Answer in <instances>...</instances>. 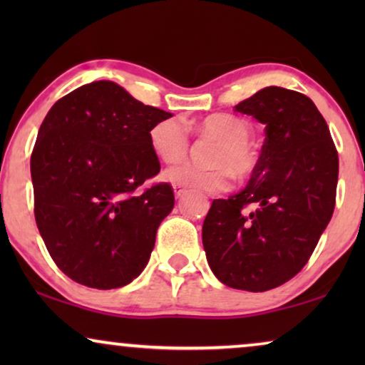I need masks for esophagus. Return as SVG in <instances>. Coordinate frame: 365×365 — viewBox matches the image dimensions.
<instances>
[{
    "label": "esophagus",
    "mask_w": 365,
    "mask_h": 365,
    "mask_svg": "<svg viewBox=\"0 0 365 365\" xmlns=\"http://www.w3.org/2000/svg\"><path fill=\"white\" fill-rule=\"evenodd\" d=\"M173 189H174V194H176V197H182L184 194H186V189L181 187V186H178V184H174Z\"/></svg>",
    "instance_id": "34e87169"
}]
</instances>
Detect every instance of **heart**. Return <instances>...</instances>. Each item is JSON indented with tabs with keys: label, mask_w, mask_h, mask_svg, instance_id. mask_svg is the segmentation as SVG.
<instances>
[{
	"label": "heart",
	"mask_w": 365,
	"mask_h": 365,
	"mask_svg": "<svg viewBox=\"0 0 365 365\" xmlns=\"http://www.w3.org/2000/svg\"><path fill=\"white\" fill-rule=\"evenodd\" d=\"M196 131L201 136L219 141L211 156V161L216 164L209 168L192 163L178 164L166 171L168 181L199 191L219 192L231 187L234 171L239 176L252 173L256 166V158L249 144L252 129L244 119L232 114H209L196 124ZM149 146L161 161L168 164L179 163L189 151L186 128L178 118L163 119L149 131Z\"/></svg>",
	"instance_id": "b5f03b06"
}]
</instances>
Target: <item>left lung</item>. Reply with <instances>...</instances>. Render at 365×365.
<instances>
[{"label":"left lung","mask_w":365,"mask_h":365,"mask_svg":"<svg viewBox=\"0 0 365 365\" xmlns=\"http://www.w3.org/2000/svg\"><path fill=\"white\" fill-rule=\"evenodd\" d=\"M264 124L247 186L214 199L202 224L207 264L219 281L264 292L292 279L311 257L336 206L339 158L311 99L269 86L236 106Z\"/></svg>","instance_id":"obj_1"}]
</instances>
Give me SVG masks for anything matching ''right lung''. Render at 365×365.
<instances>
[{"label":"right lung","instance_id":"obj_1","mask_svg":"<svg viewBox=\"0 0 365 365\" xmlns=\"http://www.w3.org/2000/svg\"><path fill=\"white\" fill-rule=\"evenodd\" d=\"M171 116L113 81L84 84L49 109L31 154L34 217L73 281L118 289L146 267L174 192L168 182L138 187L161 169L149 131Z\"/></svg>","mask_w":365,"mask_h":365}]
</instances>
